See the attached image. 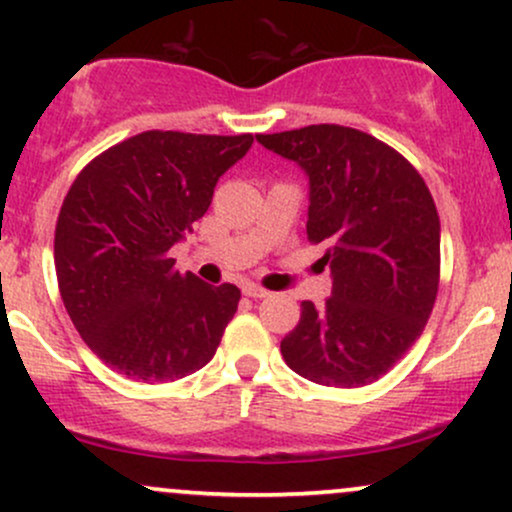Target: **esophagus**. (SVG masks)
Segmentation results:
<instances>
[{
	"instance_id": "1",
	"label": "esophagus",
	"mask_w": 512,
	"mask_h": 512,
	"mask_svg": "<svg viewBox=\"0 0 512 512\" xmlns=\"http://www.w3.org/2000/svg\"><path fill=\"white\" fill-rule=\"evenodd\" d=\"M243 293L248 298H267L269 296V291H264L262 286H257V284H245L243 286Z\"/></svg>"
}]
</instances>
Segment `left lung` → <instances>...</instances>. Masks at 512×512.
Masks as SVG:
<instances>
[{
	"label": "left lung",
	"mask_w": 512,
	"mask_h": 512,
	"mask_svg": "<svg viewBox=\"0 0 512 512\" xmlns=\"http://www.w3.org/2000/svg\"><path fill=\"white\" fill-rule=\"evenodd\" d=\"M310 185L308 238L332 272L325 305L301 303L281 339L286 366L327 387L375 383L424 332L440 279V219L416 168L339 125L257 134Z\"/></svg>",
	"instance_id": "left-lung-1"
}]
</instances>
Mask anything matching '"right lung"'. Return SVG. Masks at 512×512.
<instances>
[{"mask_svg":"<svg viewBox=\"0 0 512 512\" xmlns=\"http://www.w3.org/2000/svg\"><path fill=\"white\" fill-rule=\"evenodd\" d=\"M252 134L151 129L93 158L55 228L64 308L91 351L142 383H173L214 358L240 291L180 274L170 248L207 214Z\"/></svg>","mask_w":512,"mask_h":512,"instance_id":"1","label":"right lung"}]
</instances>
